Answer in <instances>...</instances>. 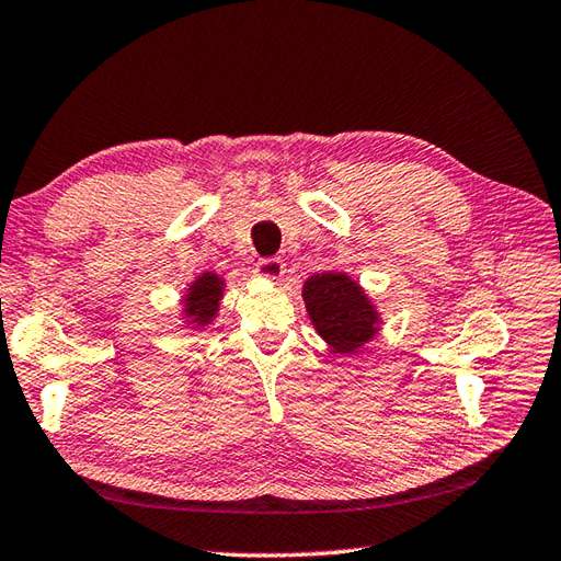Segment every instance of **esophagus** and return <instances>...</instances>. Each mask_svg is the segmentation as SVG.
Instances as JSON below:
<instances>
[{"label":"esophagus","instance_id":"1","mask_svg":"<svg viewBox=\"0 0 561 561\" xmlns=\"http://www.w3.org/2000/svg\"><path fill=\"white\" fill-rule=\"evenodd\" d=\"M284 263L279 261V257H263V261H257L255 263V267H253V272L257 277H265V279H270V282H277V279H282V275H284Z\"/></svg>","mask_w":561,"mask_h":561}]
</instances>
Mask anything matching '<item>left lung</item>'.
<instances>
[{
    "instance_id": "obj_1",
    "label": "left lung",
    "mask_w": 561,
    "mask_h": 561,
    "mask_svg": "<svg viewBox=\"0 0 561 561\" xmlns=\"http://www.w3.org/2000/svg\"><path fill=\"white\" fill-rule=\"evenodd\" d=\"M304 300L318 334L336 353H353L377 334L379 318L360 286L346 275H314L304 286Z\"/></svg>"
}]
</instances>
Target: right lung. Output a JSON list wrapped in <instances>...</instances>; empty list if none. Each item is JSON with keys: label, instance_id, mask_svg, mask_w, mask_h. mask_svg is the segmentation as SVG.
<instances>
[{"label": "right lung", "instance_id": "add662e5", "mask_svg": "<svg viewBox=\"0 0 561 561\" xmlns=\"http://www.w3.org/2000/svg\"><path fill=\"white\" fill-rule=\"evenodd\" d=\"M222 298V279L218 275H210V272H204L192 286L190 294L184 298V312L194 324H208L215 312H218V304Z\"/></svg>", "mask_w": 561, "mask_h": 561}]
</instances>
